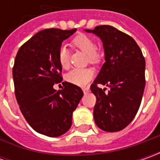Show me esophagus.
<instances>
[{
    "instance_id": "34e87169",
    "label": "esophagus",
    "mask_w": 160,
    "mask_h": 160,
    "mask_svg": "<svg viewBox=\"0 0 160 160\" xmlns=\"http://www.w3.org/2000/svg\"><path fill=\"white\" fill-rule=\"evenodd\" d=\"M89 90H90L89 87H84V88H83V91L84 93H87V92H89Z\"/></svg>"
}]
</instances>
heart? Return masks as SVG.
<instances>
[{
  "label": "heart",
  "instance_id": "obj_1",
  "mask_svg": "<svg viewBox=\"0 0 160 160\" xmlns=\"http://www.w3.org/2000/svg\"><path fill=\"white\" fill-rule=\"evenodd\" d=\"M71 43L73 46L86 54L87 61L90 64L98 65L102 61L103 55L96 49L95 42L92 37L84 34H80L73 38ZM58 60L62 68L67 69L69 67V54L64 45L58 48ZM93 76V71L90 68H75L66 75V80L77 86H85L92 79Z\"/></svg>",
  "mask_w": 160,
  "mask_h": 160
}]
</instances>
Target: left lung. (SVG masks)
I'll use <instances>...</instances> for the list:
<instances>
[{
  "label": "left lung",
  "instance_id": "left-lung-1",
  "mask_svg": "<svg viewBox=\"0 0 160 160\" xmlns=\"http://www.w3.org/2000/svg\"><path fill=\"white\" fill-rule=\"evenodd\" d=\"M98 35L103 42L105 63L91 85L96 96L93 108L95 124L106 132L121 131L138 111L145 87V59L136 42L111 26L85 30ZM107 85L105 92L98 85Z\"/></svg>",
  "mask_w": 160,
  "mask_h": 160
}]
</instances>
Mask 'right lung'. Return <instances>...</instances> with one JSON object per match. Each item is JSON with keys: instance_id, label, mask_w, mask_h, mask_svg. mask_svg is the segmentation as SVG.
<instances>
[{"instance_id": "1", "label": "right lung", "mask_w": 160, "mask_h": 160, "mask_svg": "<svg viewBox=\"0 0 160 160\" xmlns=\"http://www.w3.org/2000/svg\"><path fill=\"white\" fill-rule=\"evenodd\" d=\"M77 29L48 28L35 34L17 53L12 68L15 95L24 118L36 132L57 137L68 131L72 114L83 92L73 83L62 81L58 51L62 42Z\"/></svg>"}]
</instances>
